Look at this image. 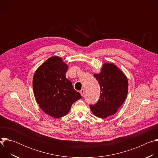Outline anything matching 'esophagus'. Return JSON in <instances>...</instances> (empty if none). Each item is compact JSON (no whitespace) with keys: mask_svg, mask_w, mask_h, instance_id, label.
I'll use <instances>...</instances> for the list:
<instances>
[{"mask_svg":"<svg viewBox=\"0 0 158 158\" xmlns=\"http://www.w3.org/2000/svg\"><path fill=\"white\" fill-rule=\"evenodd\" d=\"M84 92H85V91H84V89H82L81 90V91H80V93H81V96H84Z\"/></svg>","mask_w":158,"mask_h":158,"instance_id":"1","label":"esophagus"}]
</instances>
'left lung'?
Segmentation results:
<instances>
[{
	"mask_svg": "<svg viewBox=\"0 0 158 158\" xmlns=\"http://www.w3.org/2000/svg\"><path fill=\"white\" fill-rule=\"evenodd\" d=\"M101 88L97 103L89 105L93 113L100 118L114 115L127 95L128 81L122 71L113 64L105 63L99 74H94Z\"/></svg>",
	"mask_w": 158,
	"mask_h": 158,
	"instance_id": "8db88e82",
	"label": "left lung"
}]
</instances>
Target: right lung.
<instances>
[{"label":"right lung","mask_w":158,"mask_h":158,"mask_svg":"<svg viewBox=\"0 0 158 158\" xmlns=\"http://www.w3.org/2000/svg\"><path fill=\"white\" fill-rule=\"evenodd\" d=\"M68 66L60 57L53 56L44 62L33 77V91L37 104L53 118L65 116L72 104L81 98L72 82L65 77Z\"/></svg>","instance_id":"right-lung-1"}]
</instances>
